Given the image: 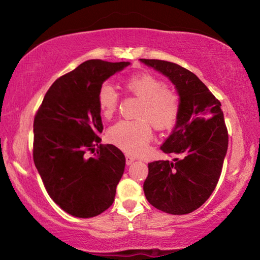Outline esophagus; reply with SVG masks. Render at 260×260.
Masks as SVG:
<instances>
[{"mask_svg": "<svg viewBox=\"0 0 260 260\" xmlns=\"http://www.w3.org/2000/svg\"><path fill=\"white\" fill-rule=\"evenodd\" d=\"M125 157H126V164L127 165H131L132 162L135 160V158L133 156H131V155H126Z\"/></svg>", "mask_w": 260, "mask_h": 260, "instance_id": "esophagus-1", "label": "esophagus"}]
</instances>
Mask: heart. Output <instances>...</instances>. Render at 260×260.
<instances>
[{
    "label": "heart",
    "instance_id": "1",
    "mask_svg": "<svg viewBox=\"0 0 260 260\" xmlns=\"http://www.w3.org/2000/svg\"><path fill=\"white\" fill-rule=\"evenodd\" d=\"M125 88L141 101L135 121H119L108 132L109 140L128 153L138 155L151 140V127L165 131L172 127L180 113L177 91L164 87L161 80L150 73L134 74L127 79ZM117 91L110 83H103L98 91V104L102 116L112 118L118 109Z\"/></svg>",
    "mask_w": 260,
    "mask_h": 260
}]
</instances>
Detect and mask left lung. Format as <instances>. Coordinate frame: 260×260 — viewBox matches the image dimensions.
<instances>
[{
	"label": "left lung",
	"instance_id": "left-lung-1",
	"mask_svg": "<svg viewBox=\"0 0 260 260\" xmlns=\"http://www.w3.org/2000/svg\"><path fill=\"white\" fill-rule=\"evenodd\" d=\"M140 61L169 78L180 99L177 122L160 147L178 158L149 162L144 195L166 213H190L205 203L221 174L228 148L221 104L189 70L166 60Z\"/></svg>",
	"mask_w": 260,
	"mask_h": 260
}]
</instances>
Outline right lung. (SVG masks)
<instances>
[{
    "instance_id": "right-lung-1",
    "label": "right lung",
    "mask_w": 260,
    "mask_h": 260,
    "mask_svg": "<svg viewBox=\"0 0 260 260\" xmlns=\"http://www.w3.org/2000/svg\"><path fill=\"white\" fill-rule=\"evenodd\" d=\"M129 61H83L48 89L34 118L33 159L51 200L78 218L99 215L112 205L124 174V153L100 144L103 125L98 91Z\"/></svg>"
}]
</instances>
